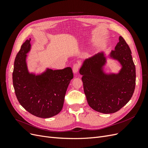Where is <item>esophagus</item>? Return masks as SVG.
I'll return each mask as SVG.
<instances>
[{"instance_id":"34e87169","label":"esophagus","mask_w":148,"mask_h":148,"mask_svg":"<svg viewBox=\"0 0 148 148\" xmlns=\"http://www.w3.org/2000/svg\"><path fill=\"white\" fill-rule=\"evenodd\" d=\"M80 67V64H75L73 66V71L74 73H77L78 72V71Z\"/></svg>"}]
</instances>
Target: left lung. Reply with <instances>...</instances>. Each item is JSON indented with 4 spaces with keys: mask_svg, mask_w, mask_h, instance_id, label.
I'll return each mask as SVG.
<instances>
[{
    "mask_svg": "<svg viewBox=\"0 0 148 148\" xmlns=\"http://www.w3.org/2000/svg\"><path fill=\"white\" fill-rule=\"evenodd\" d=\"M132 52L123 37L110 57L119 60L122 68L119 74L106 75L102 66L106 58L98 53L86 59L79 70L87 102L92 109L103 114L119 110L131 99L135 88L136 70Z\"/></svg>",
    "mask_w": 148,
    "mask_h": 148,
    "instance_id": "left-lung-1",
    "label": "left lung"
}]
</instances>
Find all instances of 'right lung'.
<instances>
[{"label": "right lung", "mask_w": 148, "mask_h": 148, "mask_svg": "<svg viewBox=\"0 0 148 148\" xmlns=\"http://www.w3.org/2000/svg\"><path fill=\"white\" fill-rule=\"evenodd\" d=\"M30 39L22 44L14 62L13 84L18 101L28 112L40 118L59 114L64 106L70 80L73 78L70 67L63 70L47 69L41 75L29 73L26 57L30 49Z\"/></svg>", "instance_id": "right-lung-1"}]
</instances>
